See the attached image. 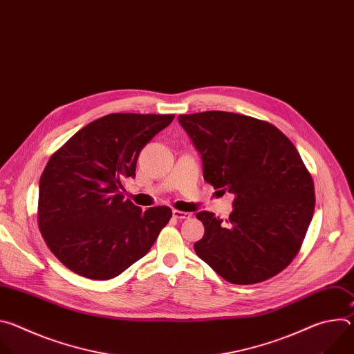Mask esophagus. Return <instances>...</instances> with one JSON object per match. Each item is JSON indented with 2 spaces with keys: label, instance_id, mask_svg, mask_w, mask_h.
Wrapping results in <instances>:
<instances>
[{
  "label": "esophagus",
  "instance_id": "obj_1",
  "mask_svg": "<svg viewBox=\"0 0 354 354\" xmlns=\"http://www.w3.org/2000/svg\"><path fill=\"white\" fill-rule=\"evenodd\" d=\"M172 216L176 220H186V218L192 217V213H186V212H180V210H174Z\"/></svg>",
  "mask_w": 354,
  "mask_h": 354
}]
</instances>
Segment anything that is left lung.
Listing matches in <instances>:
<instances>
[{
    "mask_svg": "<svg viewBox=\"0 0 354 354\" xmlns=\"http://www.w3.org/2000/svg\"><path fill=\"white\" fill-rule=\"evenodd\" d=\"M203 162V178L234 194L225 224L198 212L196 255L234 284L265 281L298 254L314 216V182L294 144L273 124L209 111L179 115Z\"/></svg>",
    "mask_w": 354,
    "mask_h": 354,
    "instance_id": "8db88e82",
    "label": "left lung"
}]
</instances>
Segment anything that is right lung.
I'll return each instance as SVG.
<instances>
[{
    "label": "right lung",
    "mask_w": 354,
    "mask_h": 354,
    "mask_svg": "<svg viewBox=\"0 0 354 354\" xmlns=\"http://www.w3.org/2000/svg\"><path fill=\"white\" fill-rule=\"evenodd\" d=\"M175 115L112 113L77 131L48 160L39 182L37 221L48 249L71 272L109 280L147 255L172 217L123 196L141 149Z\"/></svg>",
    "instance_id": "obj_1"
}]
</instances>
